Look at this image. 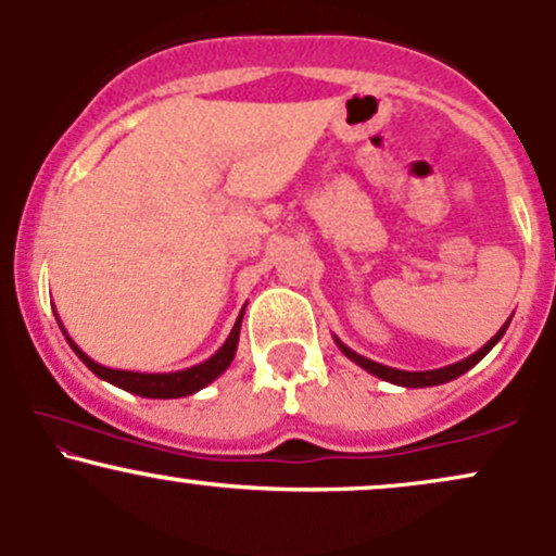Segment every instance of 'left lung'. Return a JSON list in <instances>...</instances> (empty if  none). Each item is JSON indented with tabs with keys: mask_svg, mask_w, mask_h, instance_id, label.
I'll use <instances>...</instances> for the list:
<instances>
[{
	"mask_svg": "<svg viewBox=\"0 0 556 556\" xmlns=\"http://www.w3.org/2000/svg\"><path fill=\"white\" fill-rule=\"evenodd\" d=\"M509 318H513V316H509ZM509 318H507V321H504V327H502L500 331H496V334L491 337V340H489L486 344H483L481 350H476L473 355H468V358H465V361L452 363V366L433 368V371H400V368H389V366H384V363H376V361H371V358H363V355L355 353V350H350L348 344H344L342 340H337V337H334V342H337V348H340L342 353L348 355L350 361L358 363V366L366 368L368 374H374V376H379V379L389 381V384L410 387V389H418V387H437V384H446V381L457 379V376H463L465 371H470V368H473L476 363L481 361L483 355H486L489 350L494 348V344L502 340V334H504V331H507V327H509Z\"/></svg>",
	"mask_w": 556,
	"mask_h": 556,
	"instance_id": "1",
	"label": "left lung"
}]
</instances>
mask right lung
Returning <instances> with one entry per match:
<instances>
[{
    "instance_id": "add662e5",
    "label": "right lung",
    "mask_w": 556,
    "mask_h": 556,
    "mask_svg": "<svg viewBox=\"0 0 556 556\" xmlns=\"http://www.w3.org/2000/svg\"><path fill=\"white\" fill-rule=\"evenodd\" d=\"M248 305V303H245ZM245 305H242L238 321H235L232 331H229V337L222 344L219 350L212 355L208 361L203 363H195V366L190 368H182V371H169V374H140V371H119V368H106L101 366V363H96L93 358H88L86 353L78 348V344L73 342V337L67 334L65 327H62L60 316H56V321H60V329L62 334H65V340L70 348L75 350V355L86 363L91 371L99 376V379L110 381V384L125 389V392L130 394H140V397H154V400H175V397H188V394H195L198 389H203L206 384H212L216 376H222L229 368V363H232L235 353H238V340H240V324H242V314H245Z\"/></svg>"
}]
</instances>
